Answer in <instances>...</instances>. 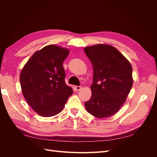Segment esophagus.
Listing matches in <instances>:
<instances>
[{"label": "esophagus", "instance_id": "34e87169", "mask_svg": "<svg viewBox=\"0 0 157 157\" xmlns=\"http://www.w3.org/2000/svg\"><path fill=\"white\" fill-rule=\"evenodd\" d=\"M75 88L76 90H77V91H79V90H81L82 87H81V86H76Z\"/></svg>", "mask_w": 157, "mask_h": 157}]
</instances>
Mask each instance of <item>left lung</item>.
Listing matches in <instances>:
<instances>
[{
	"mask_svg": "<svg viewBox=\"0 0 157 157\" xmlns=\"http://www.w3.org/2000/svg\"><path fill=\"white\" fill-rule=\"evenodd\" d=\"M94 69L92 97L84 103L86 111L98 118L115 115L125 103L133 85L132 67L115 47L99 44L85 47Z\"/></svg>",
	"mask_w": 157,
	"mask_h": 157,
	"instance_id": "1",
	"label": "left lung"
}]
</instances>
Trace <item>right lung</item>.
I'll return each mask as SVG.
<instances>
[{
    "mask_svg": "<svg viewBox=\"0 0 157 157\" xmlns=\"http://www.w3.org/2000/svg\"><path fill=\"white\" fill-rule=\"evenodd\" d=\"M69 50L50 44L35 52L20 77L23 96L38 115L53 117L63 110L73 89L65 82L63 63Z\"/></svg>",
    "mask_w": 157,
    "mask_h": 157,
    "instance_id": "1",
    "label": "right lung"
}]
</instances>
